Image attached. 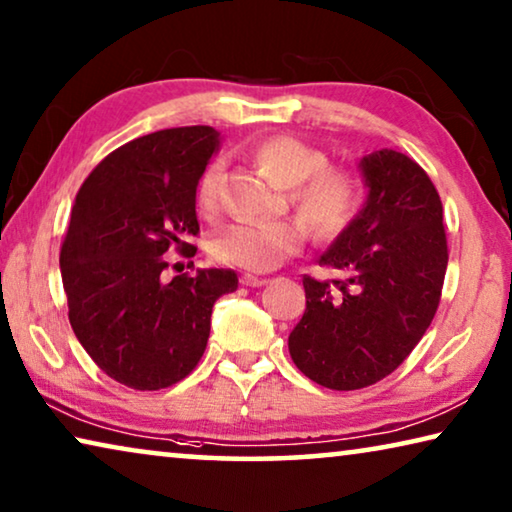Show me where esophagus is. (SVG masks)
Wrapping results in <instances>:
<instances>
[{
  "label": "esophagus",
  "mask_w": 512,
  "mask_h": 512,
  "mask_svg": "<svg viewBox=\"0 0 512 512\" xmlns=\"http://www.w3.org/2000/svg\"><path fill=\"white\" fill-rule=\"evenodd\" d=\"M241 285H246V287H262V285H266V280L253 276V273H243Z\"/></svg>",
  "instance_id": "34e87169"
}]
</instances>
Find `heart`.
<instances>
[{
	"mask_svg": "<svg viewBox=\"0 0 512 512\" xmlns=\"http://www.w3.org/2000/svg\"><path fill=\"white\" fill-rule=\"evenodd\" d=\"M253 160L266 177L289 190V200L319 236H335L352 223L358 209V188L349 172L326 167L322 149L292 135L266 137L253 147ZM223 163L213 160L197 181V204L213 211ZM303 220H239L211 241V255L236 269L264 273L299 253L308 236Z\"/></svg>",
	"mask_w": 512,
	"mask_h": 512,
	"instance_id": "heart-1",
	"label": "heart"
}]
</instances>
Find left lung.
<instances>
[{
	"label": "left lung",
	"instance_id": "left-lung-1",
	"mask_svg": "<svg viewBox=\"0 0 512 512\" xmlns=\"http://www.w3.org/2000/svg\"><path fill=\"white\" fill-rule=\"evenodd\" d=\"M368 188L319 266L342 280L303 276L305 312L289 354L305 377L356 391L398 368L430 326L448 266L444 207L423 167L393 149L358 160Z\"/></svg>",
	"mask_w": 512,
	"mask_h": 512
}]
</instances>
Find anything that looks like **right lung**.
<instances>
[{
  "instance_id": "obj_1",
  "label": "right lung",
  "mask_w": 512,
  "mask_h": 512,
  "mask_svg": "<svg viewBox=\"0 0 512 512\" xmlns=\"http://www.w3.org/2000/svg\"><path fill=\"white\" fill-rule=\"evenodd\" d=\"M218 147L211 126L142 135L103 158L75 197L59 257L68 319L98 368L135 391L190 375L213 303L239 287L232 269L163 278L167 250L195 253L197 181Z\"/></svg>"
}]
</instances>
